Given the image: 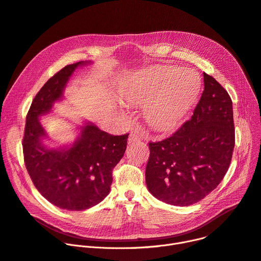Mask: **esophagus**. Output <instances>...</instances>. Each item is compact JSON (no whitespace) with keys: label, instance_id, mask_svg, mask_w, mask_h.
Instances as JSON below:
<instances>
[{"label":"esophagus","instance_id":"esophagus-1","mask_svg":"<svg viewBox=\"0 0 261 261\" xmlns=\"http://www.w3.org/2000/svg\"><path fill=\"white\" fill-rule=\"evenodd\" d=\"M141 139L139 134L136 133V132H133L129 134V137H128V142L132 143V142H136V141H139Z\"/></svg>","mask_w":261,"mask_h":261}]
</instances>
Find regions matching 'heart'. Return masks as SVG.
<instances>
[{
    "instance_id": "heart-1",
    "label": "heart",
    "mask_w": 261,
    "mask_h": 261,
    "mask_svg": "<svg viewBox=\"0 0 261 261\" xmlns=\"http://www.w3.org/2000/svg\"><path fill=\"white\" fill-rule=\"evenodd\" d=\"M200 88L201 79L195 70L160 66L144 71L126 99L133 103H147L148 123L156 129L170 130L187 116Z\"/></svg>"
}]
</instances>
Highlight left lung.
Here are the masks:
<instances>
[{
  "label": "left lung",
  "mask_w": 261,
  "mask_h": 261,
  "mask_svg": "<svg viewBox=\"0 0 261 261\" xmlns=\"http://www.w3.org/2000/svg\"><path fill=\"white\" fill-rule=\"evenodd\" d=\"M204 90L192 118L171 137L149 142L148 191L172 205L197 203L225 176L235 145L232 99L203 72Z\"/></svg>",
  "instance_id": "obj_1"
}]
</instances>
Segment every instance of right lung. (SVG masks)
Wrapping results in <instances>:
<instances>
[{"label": "right lung", "instance_id": "1", "mask_svg": "<svg viewBox=\"0 0 261 261\" xmlns=\"http://www.w3.org/2000/svg\"><path fill=\"white\" fill-rule=\"evenodd\" d=\"M83 62L65 66L44 84L26 116L23 154L26 170L40 194L58 207L82 211L109 195L113 170L123 157L128 134L114 136L88 123L69 148L49 149L39 117L63 96L70 75Z\"/></svg>", "mask_w": 261, "mask_h": 261}]
</instances>
